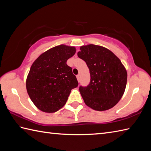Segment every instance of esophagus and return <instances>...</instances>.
Wrapping results in <instances>:
<instances>
[{
	"instance_id": "obj_1",
	"label": "esophagus",
	"mask_w": 151,
	"mask_h": 151,
	"mask_svg": "<svg viewBox=\"0 0 151 151\" xmlns=\"http://www.w3.org/2000/svg\"><path fill=\"white\" fill-rule=\"evenodd\" d=\"M76 78H77L78 81L80 82V79H81V76H80V75H78L77 76H76Z\"/></svg>"
}]
</instances>
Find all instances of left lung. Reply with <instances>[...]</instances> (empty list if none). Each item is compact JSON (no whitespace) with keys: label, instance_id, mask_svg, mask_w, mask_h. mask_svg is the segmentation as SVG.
Wrapping results in <instances>:
<instances>
[{"label":"left lung","instance_id":"8db88e82","mask_svg":"<svg viewBox=\"0 0 151 151\" xmlns=\"http://www.w3.org/2000/svg\"><path fill=\"white\" fill-rule=\"evenodd\" d=\"M78 52L89 69L90 82L81 86L80 92L85 104L97 111L113 108L125 91L127 72L118 57L104 47L89 44L81 46Z\"/></svg>","mask_w":151,"mask_h":151}]
</instances>
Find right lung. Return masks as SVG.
I'll return each mask as SVG.
<instances>
[{
    "instance_id": "right-lung-1",
    "label": "right lung",
    "mask_w": 151,
    "mask_h": 151,
    "mask_svg": "<svg viewBox=\"0 0 151 151\" xmlns=\"http://www.w3.org/2000/svg\"><path fill=\"white\" fill-rule=\"evenodd\" d=\"M75 47L60 45L42 53L34 61L28 73L26 88L36 106L53 113L65 104L71 89L78 83L67 61L75 55Z\"/></svg>"
}]
</instances>
